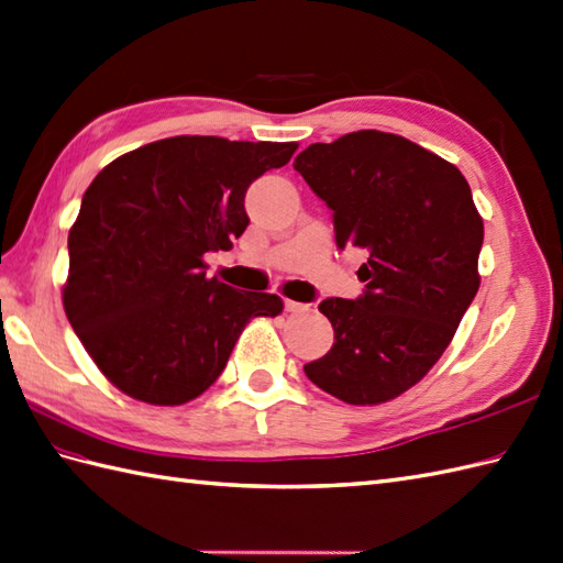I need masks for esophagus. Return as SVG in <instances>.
<instances>
[{
  "label": "esophagus",
  "instance_id": "obj_1",
  "mask_svg": "<svg viewBox=\"0 0 563 563\" xmlns=\"http://www.w3.org/2000/svg\"><path fill=\"white\" fill-rule=\"evenodd\" d=\"M284 308H286V312H291V314L308 312V306H306V303H298V300H289V298L284 300Z\"/></svg>",
  "mask_w": 563,
  "mask_h": 563
}]
</instances>
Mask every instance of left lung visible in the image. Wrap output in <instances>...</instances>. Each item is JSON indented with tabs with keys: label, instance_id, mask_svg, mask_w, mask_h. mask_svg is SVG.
I'll return each instance as SVG.
<instances>
[{
	"label": "left lung",
	"instance_id": "8db88e82",
	"mask_svg": "<svg viewBox=\"0 0 563 563\" xmlns=\"http://www.w3.org/2000/svg\"><path fill=\"white\" fill-rule=\"evenodd\" d=\"M334 212L339 249L367 251L365 294L327 298L334 346L303 369L353 406L396 399L430 373L479 289L483 217L454 164L401 135L355 131L294 162Z\"/></svg>",
	"mask_w": 563,
	"mask_h": 563
}]
</instances>
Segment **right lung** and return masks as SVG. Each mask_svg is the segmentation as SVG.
Wrapping results in <instances>:
<instances>
[{
    "label": "right lung",
    "instance_id": "1",
    "mask_svg": "<svg viewBox=\"0 0 563 563\" xmlns=\"http://www.w3.org/2000/svg\"><path fill=\"white\" fill-rule=\"evenodd\" d=\"M298 143L174 135L117 157L92 178L68 231L66 318L100 373L135 401L181 406L214 379L274 294L208 277L205 253L245 227V190Z\"/></svg>",
    "mask_w": 563,
    "mask_h": 563
}]
</instances>
